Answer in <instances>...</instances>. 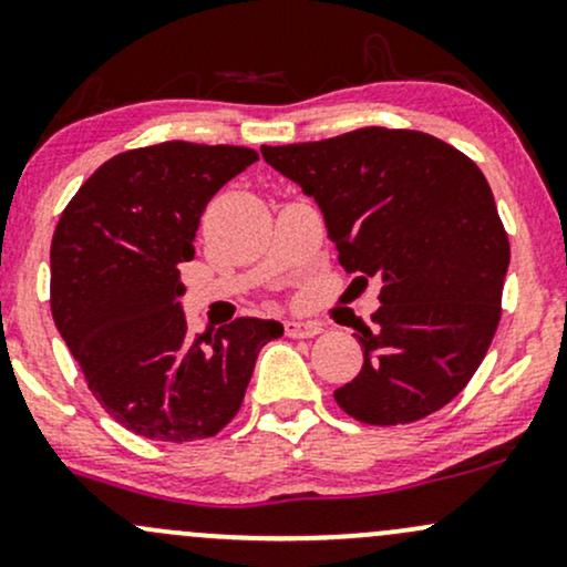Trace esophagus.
<instances>
[{
    "label": "esophagus",
    "mask_w": 567,
    "mask_h": 567,
    "mask_svg": "<svg viewBox=\"0 0 567 567\" xmlns=\"http://www.w3.org/2000/svg\"><path fill=\"white\" fill-rule=\"evenodd\" d=\"M323 331V326L318 321H286V337L291 339H310L318 337Z\"/></svg>",
    "instance_id": "esophagus-1"
}]
</instances>
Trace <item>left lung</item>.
<instances>
[{"label": "left lung", "mask_w": 567, "mask_h": 567, "mask_svg": "<svg viewBox=\"0 0 567 567\" xmlns=\"http://www.w3.org/2000/svg\"><path fill=\"white\" fill-rule=\"evenodd\" d=\"M262 158L321 206L339 265L382 284L358 323L363 369L334 390L363 424H409L467 388L502 318L509 238L488 179L454 145L363 126Z\"/></svg>", "instance_id": "1"}]
</instances>
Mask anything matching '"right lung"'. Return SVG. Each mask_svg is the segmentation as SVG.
I'll return each instance as SVG.
<instances>
[{"label": "right lung", "mask_w": 567, "mask_h": 567, "mask_svg": "<svg viewBox=\"0 0 567 567\" xmlns=\"http://www.w3.org/2000/svg\"><path fill=\"white\" fill-rule=\"evenodd\" d=\"M241 145L185 140L124 151L60 215L50 308L92 395L151 441L217 435L238 414L257 355L278 321L236 318L188 334L179 265L193 259L209 198L257 162Z\"/></svg>", "instance_id": "right-lung-1"}]
</instances>
